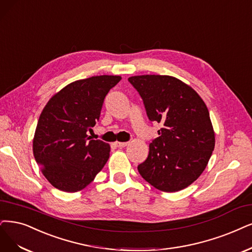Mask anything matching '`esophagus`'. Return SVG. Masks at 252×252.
Segmentation results:
<instances>
[{
    "instance_id": "obj_1",
    "label": "esophagus",
    "mask_w": 252,
    "mask_h": 252,
    "mask_svg": "<svg viewBox=\"0 0 252 252\" xmlns=\"http://www.w3.org/2000/svg\"><path fill=\"white\" fill-rule=\"evenodd\" d=\"M126 145H128V142H116L117 147H126Z\"/></svg>"
}]
</instances>
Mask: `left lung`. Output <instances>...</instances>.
<instances>
[{
  "instance_id": "obj_1",
  "label": "left lung",
  "mask_w": 252,
  "mask_h": 252,
  "mask_svg": "<svg viewBox=\"0 0 252 252\" xmlns=\"http://www.w3.org/2000/svg\"><path fill=\"white\" fill-rule=\"evenodd\" d=\"M143 99L151 121L162 124L138 165L142 178L158 190L176 192L196 181L215 147L209 110L198 93L181 80L161 74L128 78Z\"/></svg>"
}]
</instances>
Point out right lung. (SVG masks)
<instances>
[{"mask_svg": "<svg viewBox=\"0 0 252 252\" xmlns=\"http://www.w3.org/2000/svg\"><path fill=\"white\" fill-rule=\"evenodd\" d=\"M119 76L74 81L51 97L43 108L33 139L34 158L52 186L77 192L102 169L110 145L90 140L88 131L99 119L102 102Z\"/></svg>", "mask_w": 252, "mask_h": 252, "instance_id": "add662e5", "label": "right lung"}]
</instances>
